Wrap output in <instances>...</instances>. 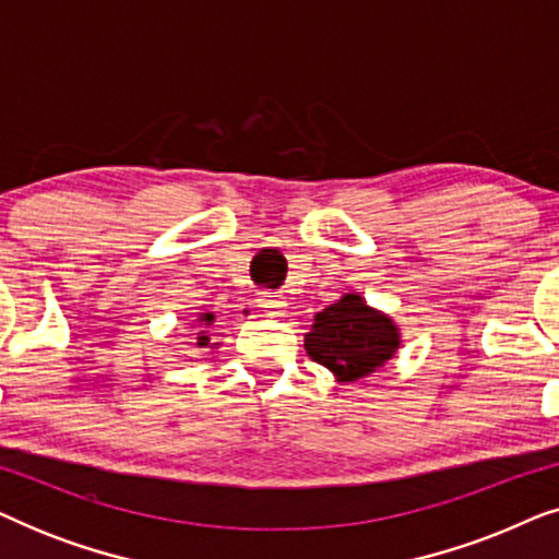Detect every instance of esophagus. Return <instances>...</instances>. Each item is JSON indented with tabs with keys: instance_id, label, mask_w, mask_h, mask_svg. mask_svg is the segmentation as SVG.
<instances>
[{
	"instance_id": "34e87169",
	"label": "esophagus",
	"mask_w": 559,
	"mask_h": 559,
	"mask_svg": "<svg viewBox=\"0 0 559 559\" xmlns=\"http://www.w3.org/2000/svg\"><path fill=\"white\" fill-rule=\"evenodd\" d=\"M259 305H262V308H266V312H270V316H285L287 300H285V297L274 295V293H264L262 297H259Z\"/></svg>"
}]
</instances>
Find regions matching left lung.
<instances>
[{
    "mask_svg": "<svg viewBox=\"0 0 559 559\" xmlns=\"http://www.w3.org/2000/svg\"><path fill=\"white\" fill-rule=\"evenodd\" d=\"M400 343L394 320L369 308L356 293L343 295L318 312L310 333H305L308 356L333 371L338 381L369 377L394 356Z\"/></svg>",
    "mask_w": 559,
    "mask_h": 559,
    "instance_id": "obj_1",
    "label": "left lung"
}]
</instances>
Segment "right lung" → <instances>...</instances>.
Here are the masks:
<instances>
[{"label":"right lung","instance_id":"add662e5","mask_svg":"<svg viewBox=\"0 0 559 559\" xmlns=\"http://www.w3.org/2000/svg\"><path fill=\"white\" fill-rule=\"evenodd\" d=\"M213 320H216V316H213V312H201V316H198V323H201V328H211ZM209 343H211V333L209 331L198 333V346L205 348V346H209Z\"/></svg>","mask_w":559,"mask_h":559}]
</instances>
